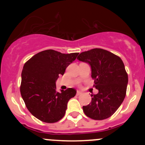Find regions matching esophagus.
<instances>
[{
    "mask_svg": "<svg viewBox=\"0 0 145 145\" xmlns=\"http://www.w3.org/2000/svg\"><path fill=\"white\" fill-rule=\"evenodd\" d=\"M82 94V93L81 91H77L76 93V95H81Z\"/></svg>",
    "mask_w": 145,
    "mask_h": 145,
    "instance_id": "34e87169",
    "label": "esophagus"
}]
</instances>
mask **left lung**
I'll use <instances>...</instances> for the list:
<instances>
[{"instance_id":"left-lung-1","label":"left lung","mask_w":145,"mask_h":145,"mask_svg":"<svg viewBox=\"0 0 145 145\" xmlns=\"http://www.w3.org/2000/svg\"><path fill=\"white\" fill-rule=\"evenodd\" d=\"M77 59L91 67V76L98 93L83 106L88 117L104 120L110 117L121 106L126 94L128 78L122 59L112 52L94 48L81 52Z\"/></svg>"}]
</instances>
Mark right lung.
Segmentation results:
<instances>
[{"label": "right lung", "mask_w": 145, "mask_h": 145, "mask_svg": "<svg viewBox=\"0 0 145 145\" xmlns=\"http://www.w3.org/2000/svg\"><path fill=\"white\" fill-rule=\"evenodd\" d=\"M78 55L46 50L24 64L20 93L28 110L40 121L52 123L64 117L68 101L76 95V90L69 88L59 93L55 82Z\"/></svg>", "instance_id": "obj_1"}]
</instances>
